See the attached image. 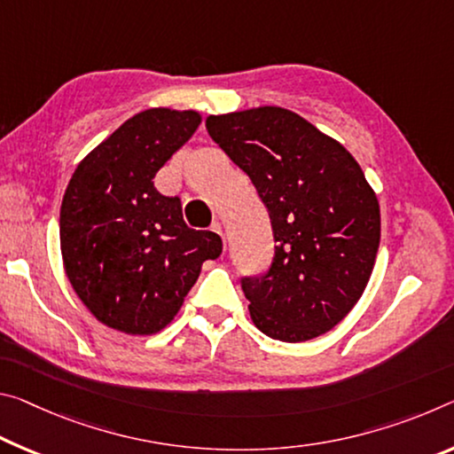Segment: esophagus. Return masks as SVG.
<instances>
[{"label":"esophagus","mask_w":454,"mask_h":454,"mask_svg":"<svg viewBox=\"0 0 454 454\" xmlns=\"http://www.w3.org/2000/svg\"><path fill=\"white\" fill-rule=\"evenodd\" d=\"M212 230H214V232H215V234L224 236V230H222V224H220V222H214V224H212Z\"/></svg>","instance_id":"obj_1"}]
</instances>
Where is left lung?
Instances as JSON below:
<instances>
[{
	"instance_id": "left-lung-1",
	"label": "left lung",
	"mask_w": 454,
	"mask_h": 454,
	"mask_svg": "<svg viewBox=\"0 0 454 454\" xmlns=\"http://www.w3.org/2000/svg\"><path fill=\"white\" fill-rule=\"evenodd\" d=\"M206 129L250 177L275 232V261L242 278L250 319L301 343L333 329L362 297L380 247V204L354 155L283 106L210 114Z\"/></svg>"
}]
</instances>
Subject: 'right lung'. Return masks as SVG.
Wrapping results in <instances>:
<instances>
[{"label": "right lung", "mask_w": 454, "mask_h": 454, "mask_svg": "<svg viewBox=\"0 0 454 454\" xmlns=\"http://www.w3.org/2000/svg\"><path fill=\"white\" fill-rule=\"evenodd\" d=\"M200 123L193 109L137 113L76 165L64 192V272L95 319L121 333L168 327L201 264L222 253L218 234L188 228L179 200L153 185Z\"/></svg>", "instance_id": "obj_1"}]
</instances>
